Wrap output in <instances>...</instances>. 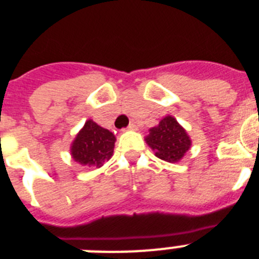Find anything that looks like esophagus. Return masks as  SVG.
Instances as JSON below:
<instances>
[{"mask_svg":"<svg viewBox=\"0 0 259 259\" xmlns=\"http://www.w3.org/2000/svg\"><path fill=\"white\" fill-rule=\"evenodd\" d=\"M127 129H129V130H135V129H137V125L133 124V122H132V124H129V126H127Z\"/></svg>","mask_w":259,"mask_h":259,"instance_id":"obj_1","label":"esophagus"}]
</instances>
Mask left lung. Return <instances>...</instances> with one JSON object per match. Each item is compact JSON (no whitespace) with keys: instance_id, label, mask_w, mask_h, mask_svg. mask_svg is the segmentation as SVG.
I'll use <instances>...</instances> for the list:
<instances>
[{"instance_id":"left-lung-1","label":"left lung","mask_w":259,"mask_h":259,"mask_svg":"<svg viewBox=\"0 0 259 259\" xmlns=\"http://www.w3.org/2000/svg\"><path fill=\"white\" fill-rule=\"evenodd\" d=\"M146 141L158 158L171 163L180 161L192 144L187 132L171 116H166L158 126L152 127Z\"/></svg>"}]
</instances>
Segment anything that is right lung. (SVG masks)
Here are the masks:
<instances>
[{
  "label": "right lung",
  "instance_id": "right-lung-1",
  "mask_svg": "<svg viewBox=\"0 0 259 259\" xmlns=\"http://www.w3.org/2000/svg\"><path fill=\"white\" fill-rule=\"evenodd\" d=\"M115 142L112 133L88 120L72 143V158L81 165L101 167L112 156Z\"/></svg>",
  "mask_w": 259,
  "mask_h": 259
}]
</instances>
